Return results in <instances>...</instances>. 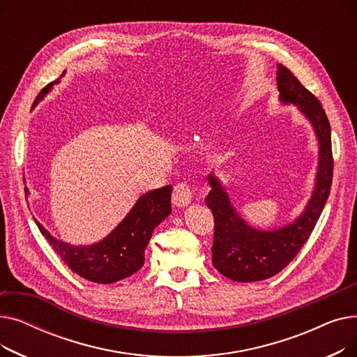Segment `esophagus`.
Here are the masks:
<instances>
[{
    "instance_id": "1",
    "label": "esophagus",
    "mask_w": 357,
    "mask_h": 357,
    "mask_svg": "<svg viewBox=\"0 0 357 357\" xmlns=\"http://www.w3.org/2000/svg\"><path fill=\"white\" fill-rule=\"evenodd\" d=\"M191 188L188 183H178L174 188L172 202L176 207H186L191 202Z\"/></svg>"
}]
</instances>
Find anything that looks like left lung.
Here are the masks:
<instances>
[{"instance_id": "1", "label": "left lung", "mask_w": 357, "mask_h": 357, "mask_svg": "<svg viewBox=\"0 0 357 357\" xmlns=\"http://www.w3.org/2000/svg\"><path fill=\"white\" fill-rule=\"evenodd\" d=\"M279 102L294 105L311 124L318 146L314 188L304 210L291 222L278 229H256L240 215L217 174L207 179L211 191L205 198L215 227L213 265L236 282H257L279 273L305 245L327 202L333 181L331 130L326 112L312 93L289 69L278 65Z\"/></svg>"}]
</instances>
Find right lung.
Wrapping results in <instances>:
<instances>
[{"mask_svg": "<svg viewBox=\"0 0 357 357\" xmlns=\"http://www.w3.org/2000/svg\"><path fill=\"white\" fill-rule=\"evenodd\" d=\"M65 72L62 73V77ZM61 77V78H62ZM49 84L37 96L31 109L39 104L53 85ZM172 185L149 191L139 197L131 210L104 238L92 245L77 246L52 236L34 217L40 233L49 241L72 272L96 284H114L142 269L144 265V250L153 230L172 213Z\"/></svg>", "mask_w": 357, "mask_h": 357, "instance_id": "right-lung-1", "label": "right lung"}]
</instances>
